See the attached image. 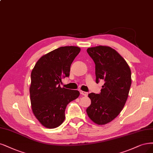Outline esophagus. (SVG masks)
Returning a JSON list of instances; mask_svg holds the SVG:
<instances>
[{
	"label": "esophagus",
	"instance_id": "34e87169",
	"mask_svg": "<svg viewBox=\"0 0 153 153\" xmlns=\"http://www.w3.org/2000/svg\"><path fill=\"white\" fill-rule=\"evenodd\" d=\"M80 94H81L82 95H83V96H87V95H88V93H87V92L82 91H80Z\"/></svg>",
	"mask_w": 153,
	"mask_h": 153
}]
</instances>
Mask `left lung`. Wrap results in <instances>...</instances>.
I'll use <instances>...</instances> for the list:
<instances>
[{"instance_id": "left-lung-1", "label": "left lung", "mask_w": 153, "mask_h": 153, "mask_svg": "<svg viewBox=\"0 0 153 153\" xmlns=\"http://www.w3.org/2000/svg\"><path fill=\"white\" fill-rule=\"evenodd\" d=\"M96 65L97 83L104 80L99 94L91 93L88 117L98 125L111 122L122 111L131 86V71L127 62L114 49L99 45L87 50Z\"/></svg>"}]
</instances>
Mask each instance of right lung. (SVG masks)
I'll list each match as a JSON object with an SVG mask.
<instances>
[{"instance_id":"add662e5","label":"right lung","mask_w":153,"mask_h":153,"mask_svg":"<svg viewBox=\"0 0 153 153\" xmlns=\"http://www.w3.org/2000/svg\"><path fill=\"white\" fill-rule=\"evenodd\" d=\"M80 49L61 47L41 57L31 73L30 101L33 113L48 128L59 127L65 119L67 105L80 96L78 91L61 88V79L70 76L71 65Z\"/></svg>"}]
</instances>
